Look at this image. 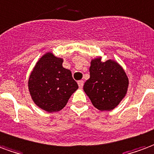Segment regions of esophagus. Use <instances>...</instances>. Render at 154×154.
<instances>
[{
	"mask_svg": "<svg viewBox=\"0 0 154 154\" xmlns=\"http://www.w3.org/2000/svg\"><path fill=\"white\" fill-rule=\"evenodd\" d=\"M78 85L79 88H83V86H84V81L83 80H79V81H78Z\"/></svg>",
	"mask_w": 154,
	"mask_h": 154,
	"instance_id": "obj_1",
	"label": "esophagus"
}]
</instances>
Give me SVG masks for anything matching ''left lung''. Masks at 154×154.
<instances>
[{
  "label": "left lung",
  "instance_id": "left-lung-1",
  "mask_svg": "<svg viewBox=\"0 0 154 154\" xmlns=\"http://www.w3.org/2000/svg\"><path fill=\"white\" fill-rule=\"evenodd\" d=\"M90 78L84 91L93 105L100 111H111L127 93L129 79L122 66L113 60L103 62L100 57L91 60Z\"/></svg>",
  "mask_w": 154,
  "mask_h": 154
}]
</instances>
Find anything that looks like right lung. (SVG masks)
I'll return each mask as SVG.
<instances>
[{"instance_id":"1","label":"right lung","mask_w":154,"mask_h":154,"mask_svg":"<svg viewBox=\"0 0 154 154\" xmlns=\"http://www.w3.org/2000/svg\"><path fill=\"white\" fill-rule=\"evenodd\" d=\"M63 59L51 52L36 63L29 79V90L37 106L48 112H59L79 88L69 69L62 66Z\"/></svg>"}]
</instances>
